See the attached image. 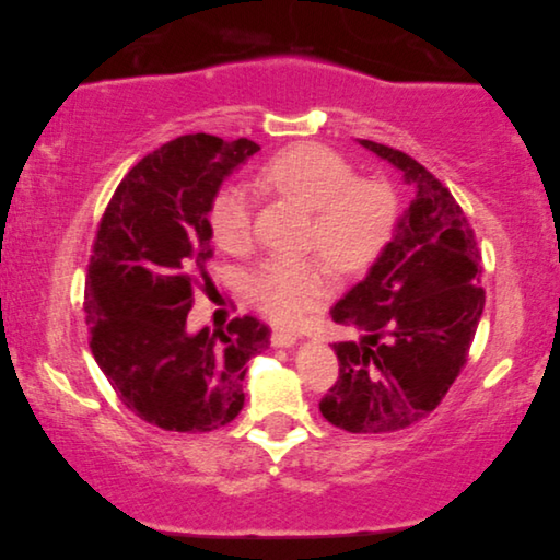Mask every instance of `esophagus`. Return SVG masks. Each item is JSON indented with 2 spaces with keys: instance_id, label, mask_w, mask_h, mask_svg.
I'll use <instances>...</instances> for the list:
<instances>
[{
  "instance_id": "obj_1",
  "label": "esophagus",
  "mask_w": 560,
  "mask_h": 560,
  "mask_svg": "<svg viewBox=\"0 0 560 560\" xmlns=\"http://www.w3.org/2000/svg\"><path fill=\"white\" fill-rule=\"evenodd\" d=\"M295 342H298L295 334H289V331H275V334H271V346H275V348H293Z\"/></svg>"
}]
</instances>
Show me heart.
Wrapping results in <instances>:
<instances>
[{
  "mask_svg": "<svg viewBox=\"0 0 560 560\" xmlns=\"http://www.w3.org/2000/svg\"><path fill=\"white\" fill-rule=\"evenodd\" d=\"M262 189L291 196L312 210L307 241L340 269L374 260L388 238L395 198L388 184L354 179V170L336 151L303 143L279 153L260 170ZM255 200L248 186L226 184L210 208L214 241L229 253L248 248ZM331 271L319 257L271 255L248 275V295L269 319L295 326L331 295Z\"/></svg>",
  "mask_w": 560,
  "mask_h": 560,
  "instance_id": "obj_1",
  "label": "heart"
}]
</instances>
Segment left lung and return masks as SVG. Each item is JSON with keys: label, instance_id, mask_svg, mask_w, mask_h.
Segmentation results:
<instances>
[{"label": "left lung", "instance_id": "8db88e82", "mask_svg": "<svg viewBox=\"0 0 560 560\" xmlns=\"http://www.w3.org/2000/svg\"><path fill=\"white\" fill-rule=\"evenodd\" d=\"M357 141L413 196L366 277L331 307L360 340L334 342L340 376L319 409L348 433H393L425 419L466 364L485 307L480 250L440 179L402 151Z\"/></svg>", "mask_w": 560, "mask_h": 560}]
</instances>
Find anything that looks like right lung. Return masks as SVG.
Listing matches in <instances>:
<instances>
[{"label": "right lung", "mask_w": 560, "mask_h": 560, "mask_svg": "<svg viewBox=\"0 0 560 560\" xmlns=\"http://www.w3.org/2000/svg\"><path fill=\"white\" fill-rule=\"evenodd\" d=\"M257 151L250 139H172L127 172L98 224L84 283L92 354L127 409L163 430L234 421L246 364L269 348L255 317L186 328L194 279L212 257V200Z\"/></svg>", "instance_id": "obj_1"}]
</instances>
